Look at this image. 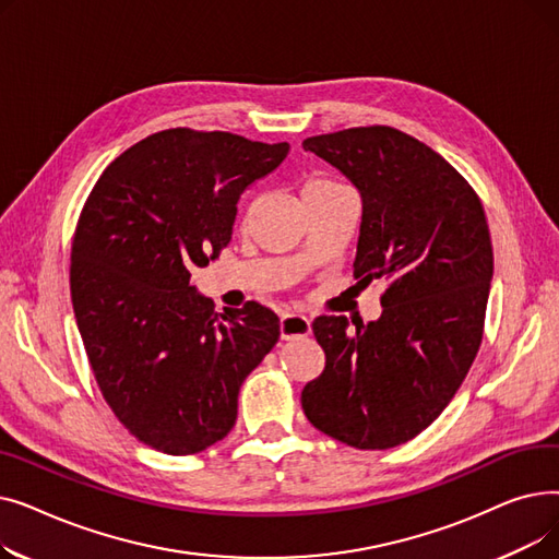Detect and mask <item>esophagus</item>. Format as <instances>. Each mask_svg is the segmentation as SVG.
Returning <instances> with one entry per match:
<instances>
[{
	"instance_id": "1",
	"label": "esophagus",
	"mask_w": 559,
	"mask_h": 559,
	"mask_svg": "<svg viewBox=\"0 0 559 559\" xmlns=\"http://www.w3.org/2000/svg\"><path fill=\"white\" fill-rule=\"evenodd\" d=\"M310 333V319L306 314L285 312L281 317V337L283 340H297Z\"/></svg>"
}]
</instances>
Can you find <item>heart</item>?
Instances as JSON below:
<instances>
[{
	"mask_svg": "<svg viewBox=\"0 0 559 559\" xmlns=\"http://www.w3.org/2000/svg\"><path fill=\"white\" fill-rule=\"evenodd\" d=\"M314 183H329V181H314Z\"/></svg>",
	"mask_w": 559,
	"mask_h": 559,
	"instance_id": "1",
	"label": "heart"
}]
</instances>
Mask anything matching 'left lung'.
Here are the masks:
<instances>
[{
    "label": "left lung",
    "instance_id": "obj_1",
    "mask_svg": "<svg viewBox=\"0 0 559 559\" xmlns=\"http://www.w3.org/2000/svg\"><path fill=\"white\" fill-rule=\"evenodd\" d=\"M304 150L360 192L354 276L388 285L367 326L312 321L326 367L304 388V413L342 444L392 449L442 415L478 354L493 276L483 203L455 167L392 127L314 135Z\"/></svg>",
    "mask_w": 559,
    "mask_h": 559
}]
</instances>
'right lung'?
I'll use <instances>...</instances> for the list:
<instances>
[{"label": "right lung", "mask_w": 559, "mask_h": 559, "mask_svg": "<svg viewBox=\"0 0 559 559\" xmlns=\"http://www.w3.org/2000/svg\"><path fill=\"white\" fill-rule=\"evenodd\" d=\"M287 152L224 131H160L115 158L83 205L76 326L106 403L146 447L192 455L224 439L245 378L278 342L270 308L215 312L192 272L230 242L242 192Z\"/></svg>", "instance_id": "1"}]
</instances>
